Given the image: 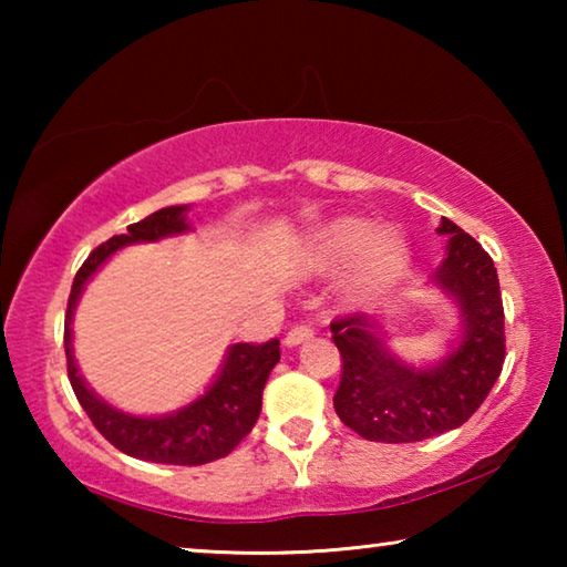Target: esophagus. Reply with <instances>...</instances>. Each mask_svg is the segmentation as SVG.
I'll list each match as a JSON object with an SVG mask.
<instances>
[{
  "mask_svg": "<svg viewBox=\"0 0 567 567\" xmlns=\"http://www.w3.org/2000/svg\"><path fill=\"white\" fill-rule=\"evenodd\" d=\"M312 328H307V324H295V328L285 334V344L287 348H297V344L310 340L312 338Z\"/></svg>",
  "mask_w": 567,
  "mask_h": 567,
  "instance_id": "obj_1",
  "label": "esophagus"
}]
</instances>
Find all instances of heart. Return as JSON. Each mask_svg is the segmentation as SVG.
<instances>
[{"mask_svg": "<svg viewBox=\"0 0 567 567\" xmlns=\"http://www.w3.org/2000/svg\"><path fill=\"white\" fill-rule=\"evenodd\" d=\"M307 262L322 272L352 262L342 297L348 302H368L400 280L410 262V245L398 229H378L362 217H340L307 239Z\"/></svg>", "mask_w": 567, "mask_h": 567, "instance_id": "b5f03b06", "label": "heart"}]
</instances>
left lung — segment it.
I'll use <instances>...</instances> for the list:
<instances>
[{
    "label": "left lung",
    "mask_w": 567,
    "mask_h": 567,
    "mask_svg": "<svg viewBox=\"0 0 567 567\" xmlns=\"http://www.w3.org/2000/svg\"><path fill=\"white\" fill-rule=\"evenodd\" d=\"M445 257L433 275L460 315V334L433 364H410L390 352L375 315L330 324L342 354L334 412L372 443H420L455 430L483 405L505 360V315L491 255L443 217Z\"/></svg>",
    "instance_id": "left-lung-1"
}]
</instances>
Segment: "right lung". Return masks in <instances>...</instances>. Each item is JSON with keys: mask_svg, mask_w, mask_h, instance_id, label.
<instances>
[{"mask_svg": "<svg viewBox=\"0 0 567 567\" xmlns=\"http://www.w3.org/2000/svg\"><path fill=\"white\" fill-rule=\"evenodd\" d=\"M187 213L189 205L162 207L140 223L130 225L127 235H114L94 249L80 267V272L74 275L64 318L66 372H70L74 395L94 422V427L122 453L162 465H205L233 453L239 440L252 430L257 417H260L265 382L275 364L280 362V340L262 344H229L219 372L203 395L192 400L189 405L167 412V415H132V412L117 410L110 402H104L80 375L72 348V322L84 287L122 247L159 243L165 237L189 233L192 225Z\"/></svg>", "mask_w": 567, "mask_h": 567, "instance_id": "obj_1", "label": "right lung"}]
</instances>
